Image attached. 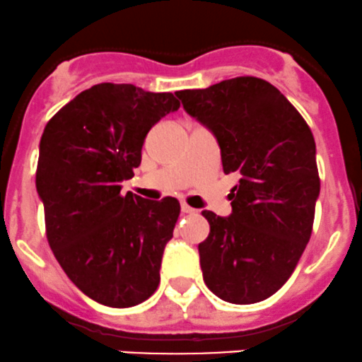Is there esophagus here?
<instances>
[{
	"instance_id": "34e87169",
	"label": "esophagus",
	"mask_w": 362,
	"mask_h": 362,
	"mask_svg": "<svg viewBox=\"0 0 362 362\" xmlns=\"http://www.w3.org/2000/svg\"><path fill=\"white\" fill-rule=\"evenodd\" d=\"M181 211H182V214H195V209H193V207H189L188 206V204H185V202H182L181 204Z\"/></svg>"
}]
</instances>
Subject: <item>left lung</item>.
<instances>
[{"label": "left lung", "mask_w": 362, "mask_h": 362, "mask_svg": "<svg viewBox=\"0 0 362 362\" xmlns=\"http://www.w3.org/2000/svg\"><path fill=\"white\" fill-rule=\"evenodd\" d=\"M221 150L232 214L204 211L211 232L199 244L204 282L228 303L267 300L284 286L312 235L320 181L315 141L296 107L262 78L238 76L176 92Z\"/></svg>", "instance_id": "obj_1"}]
</instances>
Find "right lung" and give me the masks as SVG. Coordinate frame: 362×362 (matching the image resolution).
Returning <instances> with one entry per match:
<instances>
[{"label":"right lung","instance_id":"obj_1","mask_svg":"<svg viewBox=\"0 0 362 362\" xmlns=\"http://www.w3.org/2000/svg\"><path fill=\"white\" fill-rule=\"evenodd\" d=\"M180 106L170 92L99 83L45 127L36 189L48 244L71 282L98 303L134 307L158 288L180 202L120 192L139 167L146 134Z\"/></svg>","mask_w":362,"mask_h":362}]
</instances>
